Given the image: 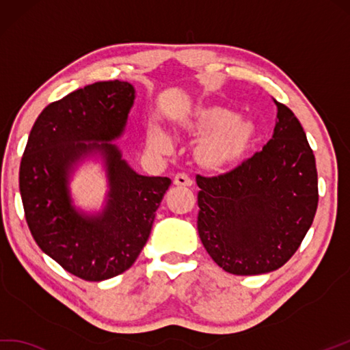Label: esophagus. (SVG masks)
<instances>
[{
    "label": "esophagus",
    "mask_w": 350,
    "mask_h": 350,
    "mask_svg": "<svg viewBox=\"0 0 350 350\" xmlns=\"http://www.w3.org/2000/svg\"><path fill=\"white\" fill-rule=\"evenodd\" d=\"M174 184L178 185V187H191V178L185 174H176L174 178Z\"/></svg>",
    "instance_id": "1"
}]
</instances>
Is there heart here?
Instances as JSON below:
<instances>
[{
	"mask_svg": "<svg viewBox=\"0 0 350 350\" xmlns=\"http://www.w3.org/2000/svg\"><path fill=\"white\" fill-rule=\"evenodd\" d=\"M175 133L200 137L195 157L199 166L209 172H223L250 150L256 136V126L247 118L235 116L226 107L211 103H200L183 115L174 126ZM146 144L159 154L172 151V139L157 127H150Z\"/></svg>",
	"mask_w": 350,
	"mask_h": 350,
	"instance_id": "obj_1",
	"label": "heart"
}]
</instances>
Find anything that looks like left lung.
I'll use <instances>...</instances> for the list:
<instances>
[{"mask_svg":"<svg viewBox=\"0 0 350 350\" xmlns=\"http://www.w3.org/2000/svg\"><path fill=\"white\" fill-rule=\"evenodd\" d=\"M273 139L230 172L196 176L198 232L213 260L235 275L278 269L312 226L319 193L314 154L289 107L275 102Z\"/></svg>","mask_w":350,"mask_h":350,"instance_id":"1","label":"left lung"}]
</instances>
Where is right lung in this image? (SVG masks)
Masks as SVG:
<instances>
[{"label": "right lung", "mask_w": 350, "mask_h": 350, "mask_svg": "<svg viewBox=\"0 0 350 350\" xmlns=\"http://www.w3.org/2000/svg\"><path fill=\"white\" fill-rule=\"evenodd\" d=\"M136 97L129 82L87 85L46 106L23 151L19 190L37 245L70 274L102 282L127 271L151 234L170 185L166 176L137 174L113 144L126 131ZM87 158L104 163V208L85 213L72 204L69 181Z\"/></svg>", "instance_id": "add662e5"}]
</instances>
